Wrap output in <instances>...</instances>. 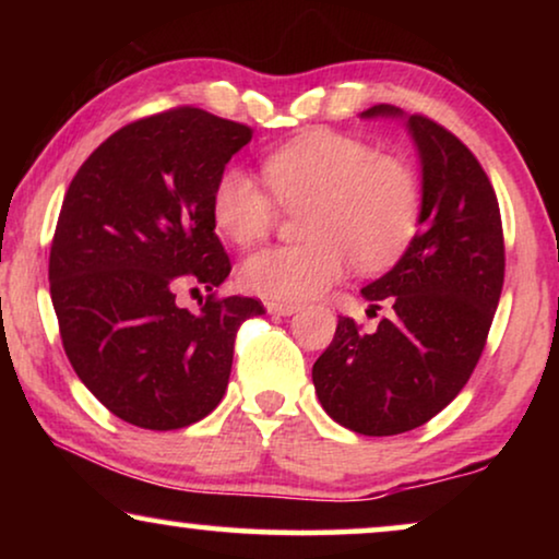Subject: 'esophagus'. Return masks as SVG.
<instances>
[{"instance_id": "obj_1", "label": "esophagus", "mask_w": 559, "mask_h": 559, "mask_svg": "<svg viewBox=\"0 0 559 559\" xmlns=\"http://www.w3.org/2000/svg\"><path fill=\"white\" fill-rule=\"evenodd\" d=\"M266 310H270L272 316H293V312H297V305L295 302L270 300V302H266Z\"/></svg>"}]
</instances>
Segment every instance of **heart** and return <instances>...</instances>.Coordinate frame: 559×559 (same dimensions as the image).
<instances>
[{
  "mask_svg": "<svg viewBox=\"0 0 559 559\" xmlns=\"http://www.w3.org/2000/svg\"><path fill=\"white\" fill-rule=\"evenodd\" d=\"M264 182L226 167L213 182L211 218L236 247H254L274 231L280 209L302 211L308 239L257 251L241 266V285L280 302L325 293L348 262L358 272L394 264L423 218V178L407 157L379 152L358 136L316 129L280 144L262 163Z\"/></svg>",
  "mask_w": 559,
  "mask_h": 559,
  "instance_id": "heart-1",
  "label": "heart"
}]
</instances>
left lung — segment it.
<instances>
[{"label":"left lung","instance_id":"left-lung-1","mask_svg":"<svg viewBox=\"0 0 559 559\" xmlns=\"http://www.w3.org/2000/svg\"><path fill=\"white\" fill-rule=\"evenodd\" d=\"M400 114L373 106L364 117ZM407 127L423 163V218L392 272L361 289L377 331L338 318L312 366L323 409L358 435L384 438L430 423L468 384L503 287V228L493 186L476 155L423 114Z\"/></svg>","mask_w":559,"mask_h":559}]
</instances>
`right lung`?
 Instances as JSON below:
<instances>
[{"label": "right lung", "instance_id": "obj_1", "mask_svg": "<svg viewBox=\"0 0 559 559\" xmlns=\"http://www.w3.org/2000/svg\"><path fill=\"white\" fill-rule=\"evenodd\" d=\"M251 127L195 106L150 114L91 152L68 186L50 243V297L73 371L111 415L180 430L211 415L231 377L254 297H218L231 259L211 190ZM210 293L202 310L177 295Z\"/></svg>", "mask_w": 559, "mask_h": 559}]
</instances>
